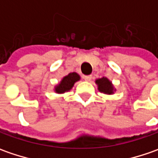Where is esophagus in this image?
I'll list each match as a JSON object with an SVG mask.
<instances>
[{
    "mask_svg": "<svg viewBox=\"0 0 158 158\" xmlns=\"http://www.w3.org/2000/svg\"><path fill=\"white\" fill-rule=\"evenodd\" d=\"M83 78H84V80H85V81H87V82H89V81L91 80L92 76H83Z\"/></svg>",
    "mask_w": 158,
    "mask_h": 158,
    "instance_id": "34e87169",
    "label": "esophagus"
}]
</instances>
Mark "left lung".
Returning <instances> with one entry per match:
<instances>
[{
	"mask_svg": "<svg viewBox=\"0 0 158 158\" xmlns=\"http://www.w3.org/2000/svg\"><path fill=\"white\" fill-rule=\"evenodd\" d=\"M96 84L98 85V89L101 93L106 95H112L116 91V89L112 84V81H110L107 77L98 78L95 80Z\"/></svg>",
	"mask_w": 158,
	"mask_h": 158,
	"instance_id": "obj_1",
	"label": "left lung"
}]
</instances>
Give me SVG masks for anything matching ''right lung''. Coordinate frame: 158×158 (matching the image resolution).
<instances>
[{"instance_id": "1", "label": "right lung", "mask_w": 158, "mask_h": 158, "mask_svg": "<svg viewBox=\"0 0 158 158\" xmlns=\"http://www.w3.org/2000/svg\"><path fill=\"white\" fill-rule=\"evenodd\" d=\"M81 76H79L76 72L69 73V75L64 76L60 80V82L54 86V92L57 94H64L68 91H69L74 87L75 83L78 81H80Z\"/></svg>"}]
</instances>
